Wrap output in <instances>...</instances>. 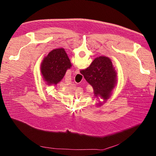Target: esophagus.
<instances>
[{"mask_svg": "<svg viewBox=\"0 0 156 156\" xmlns=\"http://www.w3.org/2000/svg\"><path fill=\"white\" fill-rule=\"evenodd\" d=\"M80 73L79 69H76V70L75 71V74H77V73Z\"/></svg>", "mask_w": 156, "mask_h": 156, "instance_id": "34e87169", "label": "esophagus"}]
</instances>
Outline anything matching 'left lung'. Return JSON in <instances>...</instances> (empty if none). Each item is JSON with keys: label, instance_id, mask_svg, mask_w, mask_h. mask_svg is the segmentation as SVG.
<instances>
[{"label": "left lung", "instance_id": "1", "mask_svg": "<svg viewBox=\"0 0 156 156\" xmlns=\"http://www.w3.org/2000/svg\"><path fill=\"white\" fill-rule=\"evenodd\" d=\"M72 66L64 49L56 48L44 58L40 65V72L45 83L51 86L60 82L66 71Z\"/></svg>", "mask_w": 156, "mask_h": 156}]
</instances>
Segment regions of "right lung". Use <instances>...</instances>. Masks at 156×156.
<instances>
[{
    "label": "right lung",
    "mask_w": 156,
    "mask_h": 156,
    "mask_svg": "<svg viewBox=\"0 0 156 156\" xmlns=\"http://www.w3.org/2000/svg\"><path fill=\"white\" fill-rule=\"evenodd\" d=\"M80 72L94 90L97 106H101L110 98L117 83V72L111 60L106 56L96 58L85 69ZM102 98L103 102L99 101Z\"/></svg>",
    "instance_id": "obj_1"
}]
</instances>
